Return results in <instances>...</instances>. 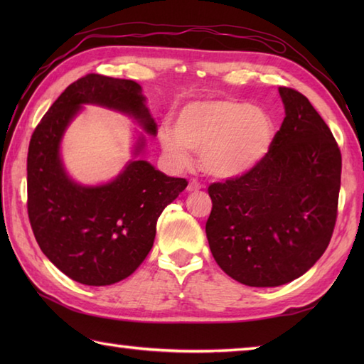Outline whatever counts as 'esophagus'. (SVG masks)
I'll use <instances>...</instances> for the list:
<instances>
[{
    "instance_id": "esophagus-1",
    "label": "esophagus",
    "mask_w": 364,
    "mask_h": 364,
    "mask_svg": "<svg viewBox=\"0 0 364 364\" xmlns=\"http://www.w3.org/2000/svg\"><path fill=\"white\" fill-rule=\"evenodd\" d=\"M200 189H202V186H200V183H197L196 180H192V181L189 183L188 192H197V191H200Z\"/></svg>"
}]
</instances>
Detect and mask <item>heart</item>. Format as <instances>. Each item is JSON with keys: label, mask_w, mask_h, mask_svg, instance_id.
Wrapping results in <instances>:
<instances>
[{"label": "heart", "mask_w": 364, "mask_h": 364, "mask_svg": "<svg viewBox=\"0 0 364 364\" xmlns=\"http://www.w3.org/2000/svg\"><path fill=\"white\" fill-rule=\"evenodd\" d=\"M277 136L272 115L235 98L198 100L178 111L173 128L164 125L158 141L170 166L186 168L192 151L202 153L205 172L215 180H236L253 172Z\"/></svg>", "instance_id": "1"}]
</instances>
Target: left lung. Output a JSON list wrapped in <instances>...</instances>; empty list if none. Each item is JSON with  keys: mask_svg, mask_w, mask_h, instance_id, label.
<instances>
[{"mask_svg": "<svg viewBox=\"0 0 364 364\" xmlns=\"http://www.w3.org/2000/svg\"><path fill=\"white\" fill-rule=\"evenodd\" d=\"M286 117L269 156L236 180L213 183L206 237L215 262L253 288L310 270L333 235L341 151L305 95L278 87Z\"/></svg>", "mask_w": 364, "mask_h": 364, "instance_id": "obj_1", "label": "left lung"}]
</instances>
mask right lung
Instances as JSON below:
<instances>
[{
	"mask_svg": "<svg viewBox=\"0 0 364 364\" xmlns=\"http://www.w3.org/2000/svg\"><path fill=\"white\" fill-rule=\"evenodd\" d=\"M86 105L129 115L144 133H158L136 81L97 73L82 76L59 95L31 137L28 215L38 247L60 272L82 284L106 286L129 277L142 264L153 247L158 218L188 181L137 159L145 149L142 133L133 159L114 180L98 186L72 180L60 142Z\"/></svg>",
	"mask_w": 364,
	"mask_h": 364,
	"instance_id": "right-lung-1",
	"label": "right lung"
}]
</instances>
